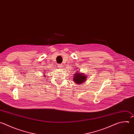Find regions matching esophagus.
Masks as SVG:
<instances>
[{"instance_id":"obj_1","label":"esophagus","mask_w":134,"mask_h":134,"mask_svg":"<svg viewBox=\"0 0 134 134\" xmlns=\"http://www.w3.org/2000/svg\"><path fill=\"white\" fill-rule=\"evenodd\" d=\"M58 67L60 69H62V68H63V65H61V64H59V65H58Z\"/></svg>"}]
</instances>
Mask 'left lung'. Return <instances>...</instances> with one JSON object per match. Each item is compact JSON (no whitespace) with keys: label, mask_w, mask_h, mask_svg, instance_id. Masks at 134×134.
Returning a JSON list of instances; mask_svg holds the SVG:
<instances>
[{"label":"left lung","mask_w":134,"mask_h":134,"mask_svg":"<svg viewBox=\"0 0 134 134\" xmlns=\"http://www.w3.org/2000/svg\"><path fill=\"white\" fill-rule=\"evenodd\" d=\"M75 72L76 73H75L74 76L73 77V80L76 83L80 85L86 81L87 77L86 75L77 71H76Z\"/></svg>","instance_id":"obj_1"}]
</instances>
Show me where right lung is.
I'll list each match as a JSON object with an SVG mask.
<instances>
[{"label": "right lung", "mask_w": 134, "mask_h": 134, "mask_svg": "<svg viewBox=\"0 0 134 134\" xmlns=\"http://www.w3.org/2000/svg\"><path fill=\"white\" fill-rule=\"evenodd\" d=\"M44 74H46V73H44ZM43 76H44V77H46V76H46V75H43Z\"/></svg>", "instance_id": "1"}]
</instances>
